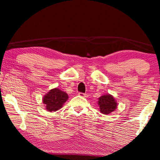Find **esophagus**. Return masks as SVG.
<instances>
[{
    "instance_id": "34e87169",
    "label": "esophagus",
    "mask_w": 160,
    "mask_h": 160,
    "mask_svg": "<svg viewBox=\"0 0 160 160\" xmlns=\"http://www.w3.org/2000/svg\"><path fill=\"white\" fill-rule=\"evenodd\" d=\"M78 95H79L80 96H82V97H84V98H86V97H87V94H85V93H82V92H79L78 93Z\"/></svg>"
}]
</instances>
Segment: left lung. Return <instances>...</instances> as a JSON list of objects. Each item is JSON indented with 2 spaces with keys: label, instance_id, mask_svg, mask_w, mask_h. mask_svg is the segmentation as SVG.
Listing matches in <instances>:
<instances>
[{
  "label": "left lung",
  "instance_id": "8db88e82",
  "mask_svg": "<svg viewBox=\"0 0 160 160\" xmlns=\"http://www.w3.org/2000/svg\"><path fill=\"white\" fill-rule=\"evenodd\" d=\"M98 105L100 106V112L103 114H108L117 108V103L114 98L110 95H102L99 98Z\"/></svg>",
  "mask_w": 160,
  "mask_h": 160
}]
</instances>
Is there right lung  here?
<instances>
[{
	"instance_id": "right-lung-1",
	"label": "right lung",
	"mask_w": 160,
	"mask_h": 160,
	"mask_svg": "<svg viewBox=\"0 0 160 160\" xmlns=\"http://www.w3.org/2000/svg\"><path fill=\"white\" fill-rule=\"evenodd\" d=\"M68 98L65 92L58 88L52 89L43 98V102L47 106V110L56 111L62 108V105Z\"/></svg>"
}]
</instances>
